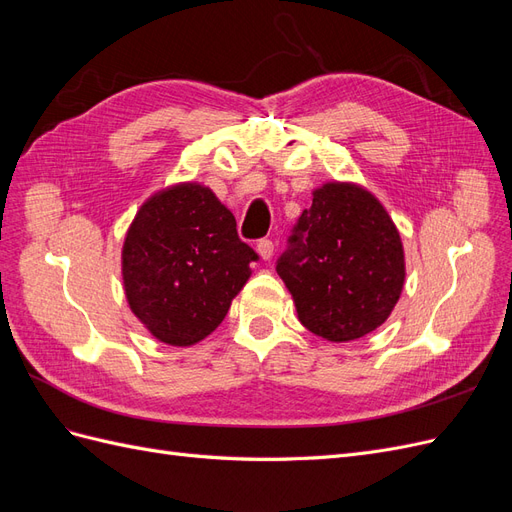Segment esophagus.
Listing matches in <instances>:
<instances>
[{
  "label": "esophagus",
  "mask_w": 512,
  "mask_h": 512,
  "mask_svg": "<svg viewBox=\"0 0 512 512\" xmlns=\"http://www.w3.org/2000/svg\"><path fill=\"white\" fill-rule=\"evenodd\" d=\"M256 252L262 260H269L273 256V241L269 239H260L258 245H256Z\"/></svg>",
  "instance_id": "obj_1"
}]
</instances>
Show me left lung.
<instances>
[{"label":"left lung","instance_id":"left-lung-1","mask_svg":"<svg viewBox=\"0 0 512 512\" xmlns=\"http://www.w3.org/2000/svg\"><path fill=\"white\" fill-rule=\"evenodd\" d=\"M312 196L277 260V275L307 331L352 342L376 331L399 301L404 243L389 211L363 185L327 181Z\"/></svg>","mask_w":512,"mask_h":512}]
</instances>
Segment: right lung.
Segmentation results:
<instances>
[{
	"label": "right lung",
	"mask_w": 512,
	"mask_h": 512,
	"mask_svg": "<svg viewBox=\"0 0 512 512\" xmlns=\"http://www.w3.org/2000/svg\"><path fill=\"white\" fill-rule=\"evenodd\" d=\"M258 254L207 185L151 194L123 239L121 277L132 314L168 346H194L220 327Z\"/></svg>",
	"instance_id": "obj_1"
}]
</instances>
